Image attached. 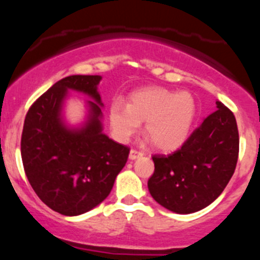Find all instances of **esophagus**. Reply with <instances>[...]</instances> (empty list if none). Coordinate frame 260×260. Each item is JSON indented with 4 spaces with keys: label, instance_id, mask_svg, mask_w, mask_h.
<instances>
[{
    "label": "esophagus",
    "instance_id": "34e87169",
    "mask_svg": "<svg viewBox=\"0 0 260 260\" xmlns=\"http://www.w3.org/2000/svg\"><path fill=\"white\" fill-rule=\"evenodd\" d=\"M142 155H143L142 151L137 150V149H131V151H129V159H131V160H136L137 157L142 156Z\"/></svg>",
    "mask_w": 260,
    "mask_h": 260
}]
</instances>
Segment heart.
Listing matches in <instances>:
<instances>
[{
  "label": "heart",
  "instance_id": "heart-1",
  "mask_svg": "<svg viewBox=\"0 0 260 260\" xmlns=\"http://www.w3.org/2000/svg\"><path fill=\"white\" fill-rule=\"evenodd\" d=\"M196 117V103L187 91L174 92L165 88L134 91L129 104L113 101L109 118L113 136L127 142L145 121V134L155 148L174 150L188 138Z\"/></svg>",
  "mask_w": 260,
  "mask_h": 260
}]
</instances>
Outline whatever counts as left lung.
Wrapping results in <instances>:
<instances>
[{
    "mask_svg": "<svg viewBox=\"0 0 260 260\" xmlns=\"http://www.w3.org/2000/svg\"><path fill=\"white\" fill-rule=\"evenodd\" d=\"M216 109L178 150L153 155L149 192L174 213L190 214L208 207L234 175L240 150L237 122L222 103L216 101Z\"/></svg>",
    "mask_w": 260,
    "mask_h": 260,
    "instance_id": "8db88e82",
    "label": "left lung"
}]
</instances>
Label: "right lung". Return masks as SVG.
Masks as SVG:
<instances>
[{
    "label": "right lung",
    "instance_id": "1",
    "mask_svg": "<svg viewBox=\"0 0 260 260\" xmlns=\"http://www.w3.org/2000/svg\"><path fill=\"white\" fill-rule=\"evenodd\" d=\"M100 76H70L45 91L26 112L20 153L29 183L39 198L62 215L76 216L99 205L126 165L129 148L103 133ZM68 88L89 102L85 126L72 130L60 117Z\"/></svg>",
    "mask_w": 260,
    "mask_h": 260
}]
</instances>
